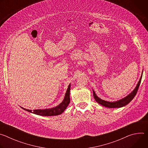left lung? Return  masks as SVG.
<instances>
[{"mask_svg":"<svg viewBox=\"0 0 148 148\" xmlns=\"http://www.w3.org/2000/svg\"><path fill=\"white\" fill-rule=\"evenodd\" d=\"M142 73H143V72H142ZM142 77V74L141 75L140 78V79H139V82L137 84V86L135 87V88L134 89V90L131 94H130L128 96H126L124 98H123L122 99H120L118 101L108 102V101H104L103 99H101L98 97H97V95L95 93L94 91L93 90L94 98L98 103L103 105V106H104L105 107L110 108H121V107H124L125 105H126L127 104H128L134 99V98L136 95V94L137 93V91L138 90L139 87L140 86Z\"/></svg>","mask_w":148,"mask_h":148,"instance_id":"1","label":"left lung"}]
</instances>
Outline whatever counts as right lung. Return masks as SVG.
<instances>
[{"label":"right lung","instance_id":"obj_1","mask_svg":"<svg viewBox=\"0 0 148 148\" xmlns=\"http://www.w3.org/2000/svg\"><path fill=\"white\" fill-rule=\"evenodd\" d=\"M70 84L67 90L66 91L64 100L62 101V102L59 104L58 106L52 108H49V109H45V110H26L24 108H22V109L36 114L38 115H41V116H54V115H58L60 114H61L63 112L65 111L66 108L67 107L68 105L70 103Z\"/></svg>","mask_w":148,"mask_h":148}]
</instances>
